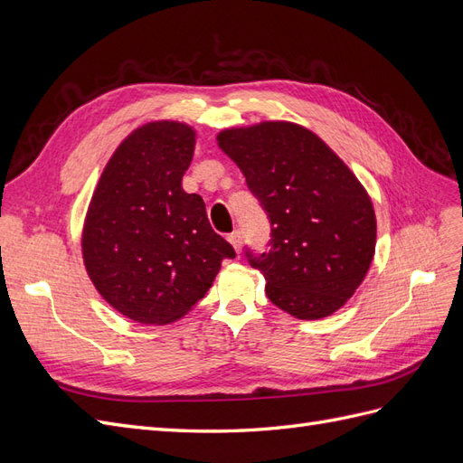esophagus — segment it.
<instances>
[{
	"label": "esophagus",
	"instance_id": "obj_1",
	"mask_svg": "<svg viewBox=\"0 0 463 463\" xmlns=\"http://www.w3.org/2000/svg\"><path fill=\"white\" fill-rule=\"evenodd\" d=\"M228 241L233 245V249L237 250V253H241V247H243V237H241V232L235 230L228 235Z\"/></svg>",
	"mask_w": 463,
	"mask_h": 463
}]
</instances>
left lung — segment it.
<instances>
[{"label":"left lung","instance_id":"8db88e82","mask_svg":"<svg viewBox=\"0 0 463 463\" xmlns=\"http://www.w3.org/2000/svg\"><path fill=\"white\" fill-rule=\"evenodd\" d=\"M270 222L269 250L245 255L266 296L303 320L325 318L354 296L376 243L367 191L309 129L288 121L218 135Z\"/></svg>","mask_w":463,"mask_h":463}]
</instances>
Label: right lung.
<instances>
[{
	"instance_id": "add662e5",
	"label": "right lung",
	"mask_w": 463,
	"mask_h": 463,
	"mask_svg": "<svg viewBox=\"0 0 463 463\" xmlns=\"http://www.w3.org/2000/svg\"><path fill=\"white\" fill-rule=\"evenodd\" d=\"M194 150L185 123H146L118 146L92 194L82 257L100 296L143 325L184 317L213 286L233 247L204 201L181 187Z\"/></svg>"
}]
</instances>
